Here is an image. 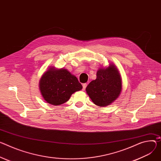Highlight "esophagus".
Masks as SVG:
<instances>
[{
    "label": "esophagus",
    "mask_w": 161,
    "mask_h": 161,
    "mask_svg": "<svg viewBox=\"0 0 161 161\" xmlns=\"http://www.w3.org/2000/svg\"><path fill=\"white\" fill-rule=\"evenodd\" d=\"M86 85H87L86 83H83V91H85V90L86 87Z\"/></svg>",
    "instance_id": "esophagus-1"
}]
</instances>
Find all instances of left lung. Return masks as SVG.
Masks as SVG:
<instances>
[{
  "mask_svg": "<svg viewBox=\"0 0 161 161\" xmlns=\"http://www.w3.org/2000/svg\"><path fill=\"white\" fill-rule=\"evenodd\" d=\"M96 79L86 86V91L93 103L99 107H107L119 97L122 90V81L118 69L111 64L100 68Z\"/></svg>",
  "mask_w": 161,
  "mask_h": 161,
  "instance_id": "8db88e82",
  "label": "left lung"
}]
</instances>
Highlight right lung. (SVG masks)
<instances>
[{
    "mask_svg": "<svg viewBox=\"0 0 161 161\" xmlns=\"http://www.w3.org/2000/svg\"><path fill=\"white\" fill-rule=\"evenodd\" d=\"M82 88L77 78L63 68H49L39 81V89L43 99L56 106L65 103L73 93Z\"/></svg>",
    "mask_w": 161,
    "mask_h": 161,
    "instance_id": "obj_1",
    "label": "right lung"
}]
</instances>
